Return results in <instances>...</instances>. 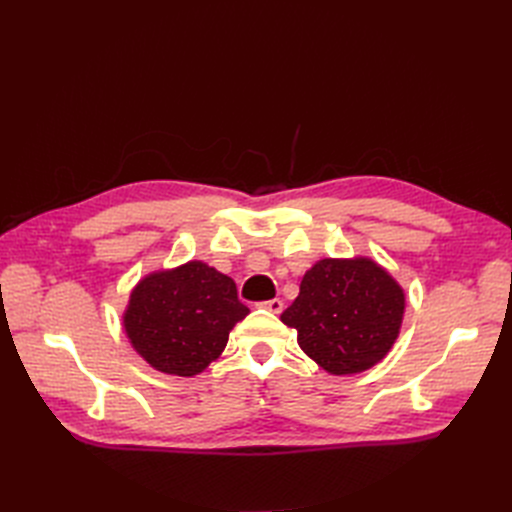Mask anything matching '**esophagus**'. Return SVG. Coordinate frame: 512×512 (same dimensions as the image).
Segmentation results:
<instances>
[{
	"mask_svg": "<svg viewBox=\"0 0 512 512\" xmlns=\"http://www.w3.org/2000/svg\"><path fill=\"white\" fill-rule=\"evenodd\" d=\"M260 307L269 309L271 314H282V309H284V301H282V299H271V301L260 303Z\"/></svg>",
	"mask_w": 512,
	"mask_h": 512,
	"instance_id": "obj_1",
	"label": "esophagus"
}]
</instances>
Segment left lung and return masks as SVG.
Instances as JSON below:
<instances>
[{
	"instance_id": "8db88e82",
	"label": "left lung",
	"mask_w": 512,
	"mask_h": 512,
	"mask_svg": "<svg viewBox=\"0 0 512 512\" xmlns=\"http://www.w3.org/2000/svg\"><path fill=\"white\" fill-rule=\"evenodd\" d=\"M406 292L367 256L322 258L299 297L282 314L301 350L333 376L361 374L380 363L399 337Z\"/></svg>"
}]
</instances>
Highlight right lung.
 <instances>
[{
  "label": "right lung",
  "instance_id": "obj_1",
  "mask_svg": "<svg viewBox=\"0 0 512 512\" xmlns=\"http://www.w3.org/2000/svg\"><path fill=\"white\" fill-rule=\"evenodd\" d=\"M247 314L228 275L190 260L153 271L134 286L123 329L153 369L192 378L218 359L232 327Z\"/></svg>",
  "mask_w": 512,
  "mask_h": 512
}]
</instances>
